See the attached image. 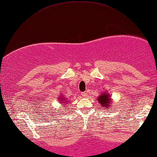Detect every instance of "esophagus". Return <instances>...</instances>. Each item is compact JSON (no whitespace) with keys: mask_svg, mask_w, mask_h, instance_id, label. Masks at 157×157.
I'll return each mask as SVG.
<instances>
[{"mask_svg":"<svg viewBox=\"0 0 157 157\" xmlns=\"http://www.w3.org/2000/svg\"><path fill=\"white\" fill-rule=\"evenodd\" d=\"M87 93H86V91H84V92H82L81 93V95H82L83 97H84V98H86L87 97Z\"/></svg>","mask_w":157,"mask_h":157,"instance_id":"34e87169","label":"esophagus"}]
</instances>
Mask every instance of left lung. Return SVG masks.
Listing matches in <instances>:
<instances>
[{"label": "left lung", "mask_w": 157, "mask_h": 157, "mask_svg": "<svg viewBox=\"0 0 157 157\" xmlns=\"http://www.w3.org/2000/svg\"><path fill=\"white\" fill-rule=\"evenodd\" d=\"M98 103H100L101 105L105 108V109L107 108H110V102L111 100L110 99V95H109V94H102L101 95H100L98 98Z\"/></svg>", "instance_id": "left-lung-1"}]
</instances>
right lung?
<instances>
[{
  "instance_id": "1",
  "label": "right lung",
  "mask_w": 157,
  "mask_h": 157,
  "mask_svg": "<svg viewBox=\"0 0 157 157\" xmlns=\"http://www.w3.org/2000/svg\"><path fill=\"white\" fill-rule=\"evenodd\" d=\"M61 101H62V100H61Z\"/></svg>"
}]
</instances>
